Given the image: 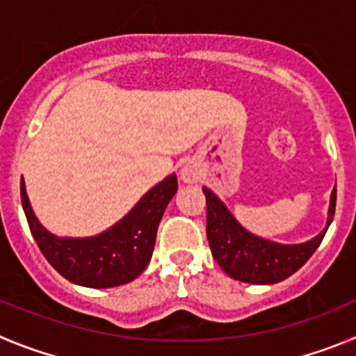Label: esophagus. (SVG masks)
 <instances>
[{"mask_svg":"<svg viewBox=\"0 0 356 356\" xmlns=\"http://www.w3.org/2000/svg\"><path fill=\"white\" fill-rule=\"evenodd\" d=\"M182 179H184L186 182H193L197 181V175H195V172L191 170V168H184V170H182Z\"/></svg>","mask_w":356,"mask_h":356,"instance_id":"esophagus-1","label":"esophagus"}]
</instances>
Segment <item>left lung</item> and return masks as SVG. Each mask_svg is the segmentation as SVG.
Wrapping results in <instances>:
<instances>
[{
    "instance_id": "obj_1",
    "label": "left lung",
    "mask_w": 356,
    "mask_h": 356,
    "mask_svg": "<svg viewBox=\"0 0 356 356\" xmlns=\"http://www.w3.org/2000/svg\"><path fill=\"white\" fill-rule=\"evenodd\" d=\"M207 206V241L214 261L229 277L248 284H277L296 273L321 245L335 214L337 190L332 193L326 229L303 245H278L246 232L220 198L202 188Z\"/></svg>"
}]
</instances>
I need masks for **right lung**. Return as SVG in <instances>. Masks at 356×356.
<instances>
[{"instance_id": "obj_1", "label": "right lung", "mask_w": 356, "mask_h": 356, "mask_svg": "<svg viewBox=\"0 0 356 356\" xmlns=\"http://www.w3.org/2000/svg\"><path fill=\"white\" fill-rule=\"evenodd\" d=\"M177 191L170 175L147 191L124 220L95 238H56L37 222L21 181V202L38 248L54 270L78 286L104 289L134 280L149 264L156 232L168 202Z\"/></svg>"}]
</instances>
